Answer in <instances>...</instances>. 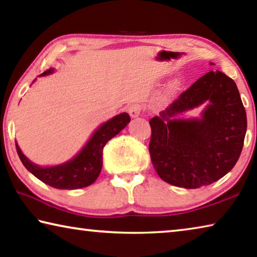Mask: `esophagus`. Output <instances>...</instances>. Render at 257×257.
<instances>
[{
	"label": "esophagus",
	"instance_id": "obj_1",
	"mask_svg": "<svg viewBox=\"0 0 257 257\" xmlns=\"http://www.w3.org/2000/svg\"><path fill=\"white\" fill-rule=\"evenodd\" d=\"M128 112L132 118H137L142 112V106L139 105V104H133V105H130L128 107Z\"/></svg>",
	"mask_w": 257,
	"mask_h": 257
}]
</instances>
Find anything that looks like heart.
Returning a JSON list of instances; mask_svg holds the SVG:
<instances>
[{"instance_id": "1", "label": "heart", "mask_w": 257, "mask_h": 257, "mask_svg": "<svg viewBox=\"0 0 257 257\" xmlns=\"http://www.w3.org/2000/svg\"><path fill=\"white\" fill-rule=\"evenodd\" d=\"M177 85H178V84H177V81H175V82H173V84L171 85V87H172V88H176Z\"/></svg>"}]
</instances>
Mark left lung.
I'll return each instance as SVG.
<instances>
[{
    "instance_id": "left-lung-1",
    "label": "left lung",
    "mask_w": 257,
    "mask_h": 257,
    "mask_svg": "<svg viewBox=\"0 0 257 257\" xmlns=\"http://www.w3.org/2000/svg\"><path fill=\"white\" fill-rule=\"evenodd\" d=\"M205 101L201 118H176ZM150 124L151 160L161 179L194 189L213 184L234 167L247 118L236 82L217 70L195 81Z\"/></svg>"
}]
</instances>
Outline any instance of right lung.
Segmentation results:
<instances>
[{
    "label": "right lung",
    "instance_id": "right-lung-1",
    "mask_svg": "<svg viewBox=\"0 0 257 257\" xmlns=\"http://www.w3.org/2000/svg\"><path fill=\"white\" fill-rule=\"evenodd\" d=\"M54 69H49L41 76L50 75ZM130 122L128 113H121L104 122L72 160L55 167H40L23 154L16 143L17 152L29 172L44 184L58 189L84 188L97 179L103 164V149L111 138L116 136Z\"/></svg>",
    "mask_w": 257,
    "mask_h": 257
}]
</instances>
